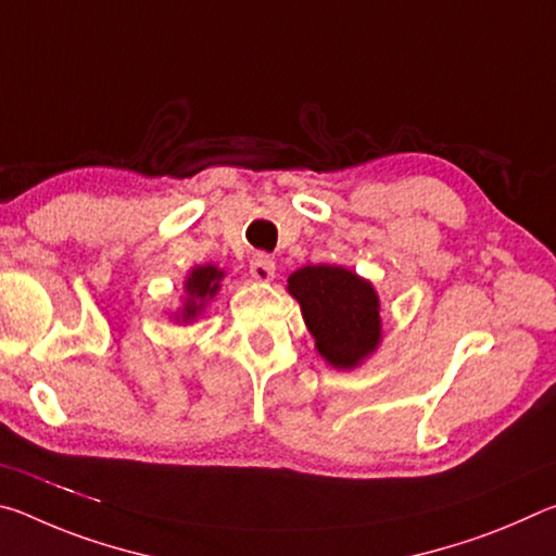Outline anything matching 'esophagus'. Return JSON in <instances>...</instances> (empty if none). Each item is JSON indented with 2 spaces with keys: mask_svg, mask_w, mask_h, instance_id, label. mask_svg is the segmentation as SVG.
<instances>
[{
  "mask_svg": "<svg viewBox=\"0 0 556 556\" xmlns=\"http://www.w3.org/2000/svg\"><path fill=\"white\" fill-rule=\"evenodd\" d=\"M250 275L257 281H269L275 277V260H271L267 252H257V255L250 260Z\"/></svg>",
  "mask_w": 556,
  "mask_h": 556,
  "instance_id": "esophagus-1",
  "label": "esophagus"
}]
</instances>
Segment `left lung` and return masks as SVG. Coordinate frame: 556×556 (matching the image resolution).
<instances>
[{"mask_svg": "<svg viewBox=\"0 0 556 556\" xmlns=\"http://www.w3.org/2000/svg\"><path fill=\"white\" fill-rule=\"evenodd\" d=\"M316 348L333 368H355L380 343V301L370 281L333 265L301 267L289 277Z\"/></svg>", "mask_w": 556, "mask_h": 556, "instance_id": "obj_1", "label": "left lung"}]
</instances>
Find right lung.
Instances as JSON below:
<instances>
[{
	"mask_svg": "<svg viewBox=\"0 0 556 556\" xmlns=\"http://www.w3.org/2000/svg\"><path fill=\"white\" fill-rule=\"evenodd\" d=\"M220 277H223V271H218V267H213V265L195 267L191 271V277L186 279L188 299L184 306V321H191V318H195V314L201 312L205 301H208L215 291L220 289V285H218Z\"/></svg>",
	"mask_w": 556,
	"mask_h": 556,
	"instance_id": "1",
	"label": "right lung"
}]
</instances>
